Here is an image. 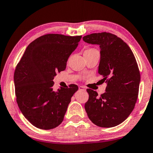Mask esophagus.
Returning <instances> with one entry per match:
<instances>
[{
  "mask_svg": "<svg viewBox=\"0 0 153 153\" xmlns=\"http://www.w3.org/2000/svg\"><path fill=\"white\" fill-rule=\"evenodd\" d=\"M79 90H80V91H85L86 89H85V88L84 87V86H79Z\"/></svg>",
  "mask_w": 153,
  "mask_h": 153,
  "instance_id": "esophagus-1",
  "label": "esophagus"
}]
</instances>
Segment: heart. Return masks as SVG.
<instances>
[{
    "instance_id": "b5f03b06",
    "label": "heart",
    "mask_w": 153,
    "mask_h": 153,
    "mask_svg": "<svg viewBox=\"0 0 153 153\" xmlns=\"http://www.w3.org/2000/svg\"><path fill=\"white\" fill-rule=\"evenodd\" d=\"M93 49H86V51H84V52H86V51H91V50H93Z\"/></svg>"
}]
</instances>
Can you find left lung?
I'll return each mask as SVG.
<instances>
[{"label": "left lung", "instance_id": "left-lung-1", "mask_svg": "<svg viewBox=\"0 0 153 153\" xmlns=\"http://www.w3.org/2000/svg\"><path fill=\"white\" fill-rule=\"evenodd\" d=\"M84 42L100 45L98 72L106 80V92L98 96L87 88L86 112L93 124L111 128L122 123L135 108L140 82V73L133 51L124 40L113 33H91Z\"/></svg>", "mask_w": 153, "mask_h": 153}]
</instances>
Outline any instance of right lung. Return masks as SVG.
<instances>
[{"label": "right lung", "mask_w": 153, "mask_h": 153, "mask_svg": "<svg viewBox=\"0 0 153 153\" xmlns=\"http://www.w3.org/2000/svg\"><path fill=\"white\" fill-rule=\"evenodd\" d=\"M81 36L48 33L28 45L15 69L16 102L25 117L38 128L49 130L63 121L76 84L53 90L56 73L65 70L68 58Z\"/></svg>", "instance_id": "right-lung-1"}]
</instances>
